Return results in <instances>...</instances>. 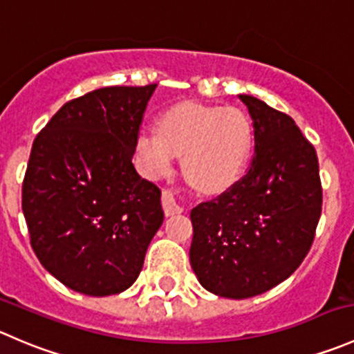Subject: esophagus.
I'll list each match as a JSON object with an SVG mask.
<instances>
[{"label":"esophagus","mask_w":354,"mask_h":354,"mask_svg":"<svg viewBox=\"0 0 354 354\" xmlns=\"http://www.w3.org/2000/svg\"><path fill=\"white\" fill-rule=\"evenodd\" d=\"M162 205H163V212H165L167 216L182 213V206H178V203L176 201V198H174V194H170L169 191H163Z\"/></svg>","instance_id":"34e87169"}]
</instances>
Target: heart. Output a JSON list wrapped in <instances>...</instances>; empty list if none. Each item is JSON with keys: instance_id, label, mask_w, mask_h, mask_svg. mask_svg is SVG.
Masks as SVG:
<instances>
[{"instance_id": "b5f03b06", "label": "heart", "mask_w": 354, "mask_h": 354, "mask_svg": "<svg viewBox=\"0 0 354 354\" xmlns=\"http://www.w3.org/2000/svg\"><path fill=\"white\" fill-rule=\"evenodd\" d=\"M254 127L239 108L177 103L162 111L155 129L136 136L134 151L142 176L158 180L172 174L182 156L185 180L215 194L236 184L250 163Z\"/></svg>"}]
</instances>
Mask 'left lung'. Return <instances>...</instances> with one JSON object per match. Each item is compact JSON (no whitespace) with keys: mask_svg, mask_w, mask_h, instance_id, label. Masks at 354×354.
I'll return each instance as SVG.
<instances>
[{"mask_svg":"<svg viewBox=\"0 0 354 354\" xmlns=\"http://www.w3.org/2000/svg\"><path fill=\"white\" fill-rule=\"evenodd\" d=\"M254 127L248 174L191 212L189 261L206 291L246 299L284 282L310 251L322 213L313 146L289 115L239 94Z\"/></svg>","mask_w":354,"mask_h":354,"instance_id":"1","label":"left lung"}]
</instances>
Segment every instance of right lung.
I'll return each instance as SVG.
<instances>
[{
	"instance_id": "right-lung-1",
	"label": "right lung",
	"mask_w": 354,
	"mask_h": 354,
	"mask_svg": "<svg viewBox=\"0 0 354 354\" xmlns=\"http://www.w3.org/2000/svg\"><path fill=\"white\" fill-rule=\"evenodd\" d=\"M156 84L68 101L34 139L22 187L30 244L72 291L118 295L139 277L163 223L162 192L132 165Z\"/></svg>"
}]
</instances>
